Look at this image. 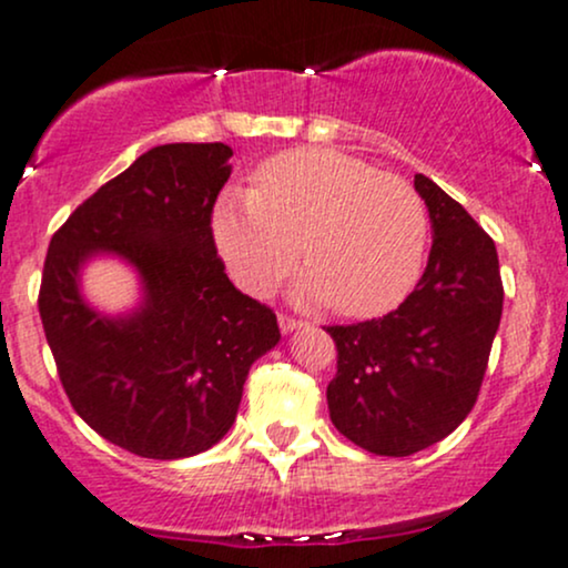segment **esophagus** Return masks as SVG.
<instances>
[{
    "instance_id": "1",
    "label": "esophagus",
    "mask_w": 568,
    "mask_h": 568,
    "mask_svg": "<svg viewBox=\"0 0 568 568\" xmlns=\"http://www.w3.org/2000/svg\"><path fill=\"white\" fill-rule=\"evenodd\" d=\"M277 323H280V331H283V334H293V331L306 328L304 321H296V317H291V315H280Z\"/></svg>"
}]
</instances>
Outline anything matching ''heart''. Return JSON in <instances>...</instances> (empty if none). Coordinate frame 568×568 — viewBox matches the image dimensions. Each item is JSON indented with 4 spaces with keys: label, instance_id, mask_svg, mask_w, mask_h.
Here are the masks:
<instances>
[{
    "label": "heart",
    "instance_id": "1",
    "mask_svg": "<svg viewBox=\"0 0 568 568\" xmlns=\"http://www.w3.org/2000/svg\"><path fill=\"white\" fill-rule=\"evenodd\" d=\"M213 240L240 288L264 296L302 258L306 302L347 317L395 310L416 285L427 247L425 202L400 175L336 149H291L266 160L251 194L213 213Z\"/></svg>",
    "mask_w": 568,
    "mask_h": 568
}]
</instances>
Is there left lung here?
I'll list each match as a JSON object with an SVG mask.
<instances>
[{"label":"left lung","mask_w":568,"mask_h":568,"mask_svg":"<svg viewBox=\"0 0 568 568\" xmlns=\"http://www.w3.org/2000/svg\"><path fill=\"white\" fill-rule=\"evenodd\" d=\"M414 186L433 224L425 275L389 315L325 328L338 352L331 422L379 456L422 452L465 422L505 298L494 240L427 175Z\"/></svg>","instance_id":"1"}]
</instances>
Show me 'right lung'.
Listing matches in <instances>:
<instances>
[{"mask_svg":"<svg viewBox=\"0 0 568 568\" xmlns=\"http://www.w3.org/2000/svg\"><path fill=\"white\" fill-rule=\"evenodd\" d=\"M226 143H165L103 184L53 234L39 317L77 414L146 459H184L234 425L247 371L280 342L270 306L230 283L211 213L230 179ZM106 252L140 275L142 302L95 311L81 266Z\"/></svg>","mask_w":568,"mask_h":568,"instance_id":"obj_1","label":"right lung"}]
</instances>
